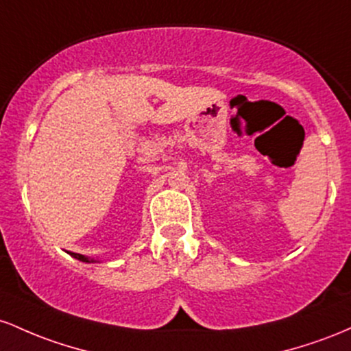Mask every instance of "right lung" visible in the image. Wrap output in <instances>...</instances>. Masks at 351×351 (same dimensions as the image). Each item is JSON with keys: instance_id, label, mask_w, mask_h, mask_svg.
<instances>
[{"instance_id": "right-lung-1", "label": "right lung", "mask_w": 351, "mask_h": 351, "mask_svg": "<svg viewBox=\"0 0 351 351\" xmlns=\"http://www.w3.org/2000/svg\"><path fill=\"white\" fill-rule=\"evenodd\" d=\"M71 255H73L74 258H77V261H81V262H88V263H90V262H94L93 258H88L86 257V255H81V254H74V252H69Z\"/></svg>"}]
</instances>
